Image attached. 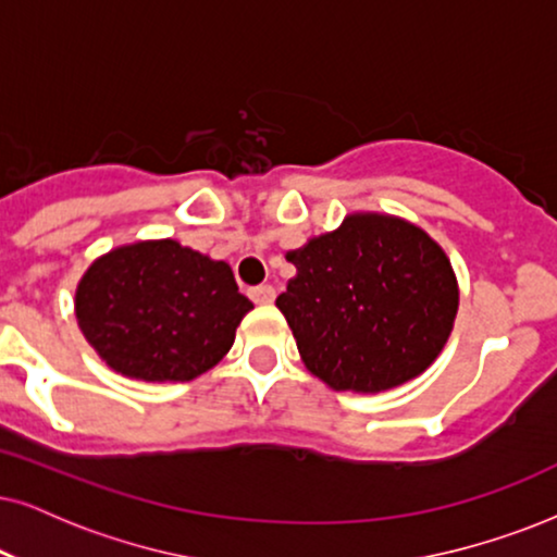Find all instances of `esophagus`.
<instances>
[{"label":"esophagus","mask_w":557,"mask_h":557,"mask_svg":"<svg viewBox=\"0 0 557 557\" xmlns=\"http://www.w3.org/2000/svg\"><path fill=\"white\" fill-rule=\"evenodd\" d=\"M249 298L257 302V306H270L274 300V287L272 285H257L249 290Z\"/></svg>","instance_id":"34e87169"}]
</instances>
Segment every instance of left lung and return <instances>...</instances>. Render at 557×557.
I'll use <instances>...</instances> for the list:
<instances>
[{
  "mask_svg": "<svg viewBox=\"0 0 557 557\" xmlns=\"http://www.w3.org/2000/svg\"><path fill=\"white\" fill-rule=\"evenodd\" d=\"M285 259L295 277L274 302L302 364L329 388H398L445 349L460 306L455 270L406 218L349 213Z\"/></svg>",
  "mask_w": 557,
  "mask_h": 557,
  "instance_id": "obj_1",
  "label": "left lung"
}]
</instances>
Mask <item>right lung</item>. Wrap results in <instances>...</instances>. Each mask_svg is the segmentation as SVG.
<instances>
[{"label":"right lung","instance_id":"add662e5","mask_svg":"<svg viewBox=\"0 0 557 557\" xmlns=\"http://www.w3.org/2000/svg\"><path fill=\"white\" fill-rule=\"evenodd\" d=\"M251 308L226 262L174 238L115 246L87 267L74 295L100 360L146 383H189L215 368Z\"/></svg>","mask_w":557,"mask_h":557}]
</instances>
